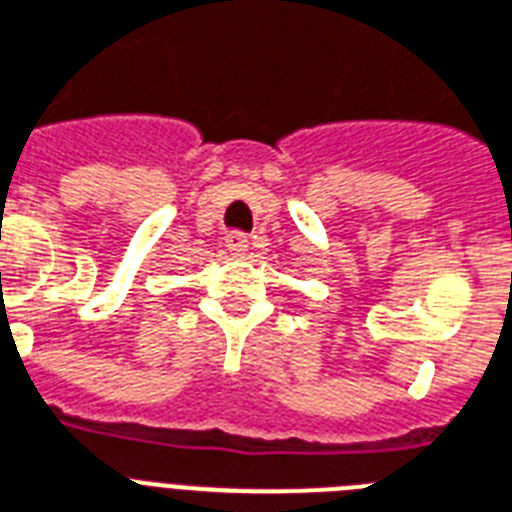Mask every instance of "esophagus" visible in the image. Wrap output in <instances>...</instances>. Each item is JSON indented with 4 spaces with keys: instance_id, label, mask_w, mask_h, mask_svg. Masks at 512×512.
I'll use <instances>...</instances> for the list:
<instances>
[{
    "instance_id": "34e87169",
    "label": "esophagus",
    "mask_w": 512,
    "mask_h": 512,
    "mask_svg": "<svg viewBox=\"0 0 512 512\" xmlns=\"http://www.w3.org/2000/svg\"><path fill=\"white\" fill-rule=\"evenodd\" d=\"M226 247H228V252H231V255H244V252H247V247H249L247 234H244V231H231V234L226 236Z\"/></svg>"
}]
</instances>
